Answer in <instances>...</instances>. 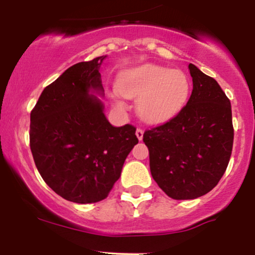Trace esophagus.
I'll return each mask as SVG.
<instances>
[{"label": "esophagus", "mask_w": 255, "mask_h": 255, "mask_svg": "<svg viewBox=\"0 0 255 255\" xmlns=\"http://www.w3.org/2000/svg\"><path fill=\"white\" fill-rule=\"evenodd\" d=\"M135 134H136V137H137V139L141 140V139H142V136H144V130H142L141 128H137L136 131H135Z\"/></svg>", "instance_id": "esophagus-1"}]
</instances>
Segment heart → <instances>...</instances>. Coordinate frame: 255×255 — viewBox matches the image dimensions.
Here are the masks:
<instances>
[{
	"instance_id": "b5f03b06",
	"label": "heart",
	"mask_w": 255,
	"mask_h": 255,
	"mask_svg": "<svg viewBox=\"0 0 255 255\" xmlns=\"http://www.w3.org/2000/svg\"><path fill=\"white\" fill-rule=\"evenodd\" d=\"M116 89L126 98L137 99V113L142 120L162 124L177 115L186 105L191 80L178 69L144 64L122 73ZM116 105L124 108L121 102H116Z\"/></svg>"
}]
</instances>
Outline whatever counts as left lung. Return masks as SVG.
<instances>
[{"instance_id":"1","label":"left lung","mask_w":255,"mask_h":255,"mask_svg":"<svg viewBox=\"0 0 255 255\" xmlns=\"http://www.w3.org/2000/svg\"><path fill=\"white\" fill-rule=\"evenodd\" d=\"M193 91L165 124L145 130L153 180L168 197L188 200L217 186L229 164L234 127L231 105L215 79L189 63Z\"/></svg>"}]
</instances>
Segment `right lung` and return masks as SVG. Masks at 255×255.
I'll return each instance as SVG.
<instances>
[{"label":"right lung","mask_w":255,"mask_h":255,"mask_svg":"<svg viewBox=\"0 0 255 255\" xmlns=\"http://www.w3.org/2000/svg\"><path fill=\"white\" fill-rule=\"evenodd\" d=\"M105 56L69 67L46 86L31 111L30 147L40 176L66 200L91 204L109 195L134 145L136 128L114 127L102 102Z\"/></svg>","instance_id":"obj_1"}]
</instances>
